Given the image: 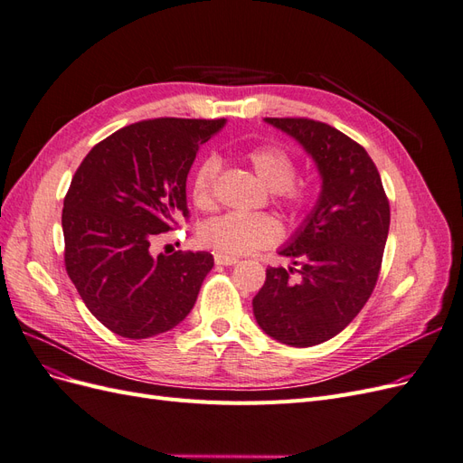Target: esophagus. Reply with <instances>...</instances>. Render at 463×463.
Returning a JSON list of instances; mask_svg holds the SVG:
<instances>
[{
    "instance_id": "esophagus-1",
    "label": "esophagus",
    "mask_w": 463,
    "mask_h": 463,
    "mask_svg": "<svg viewBox=\"0 0 463 463\" xmlns=\"http://www.w3.org/2000/svg\"><path fill=\"white\" fill-rule=\"evenodd\" d=\"M214 262L220 266H232L235 262H240V259L233 257V255H223V253H216L214 255Z\"/></svg>"
}]
</instances>
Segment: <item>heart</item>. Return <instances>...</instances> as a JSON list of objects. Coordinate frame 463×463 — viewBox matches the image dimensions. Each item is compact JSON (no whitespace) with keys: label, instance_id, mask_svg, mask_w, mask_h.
I'll return each mask as SVG.
<instances>
[{"label":"heart","instance_id":"1","mask_svg":"<svg viewBox=\"0 0 463 463\" xmlns=\"http://www.w3.org/2000/svg\"><path fill=\"white\" fill-rule=\"evenodd\" d=\"M245 160L272 189L276 197L293 213H303L313 203V193L305 184L296 181L298 160L293 154L279 145H259L245 152ZM220 172L216 156L203 158L191 175V201L193 204L208 210L214 206V187ZM282 226L270 214L226 213L210 218L201 226L199 237L206 247L216 249L223 255H247L253 250L274 245Z\"/></svg>","mask_w":463,"mask_h":463}]
</instances>
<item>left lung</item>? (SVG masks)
Returning a JSON list of instances; mask_svg holds the SVG:
<instances>
[{
  "mask_svg": "<svg viewBox=\"0 0 463 463\" xmlns=\"http://www.w3.org/2000/svg\"><path fill=\"white\" fill-rule=\"evenodd\" d=\"M311 154L320 197L279 255L299 266L266 269L253 299L259 326L274 340L309 347L326 342L352 322L371 298L381 274L390 228V204L381 174L359 143L332 125L307 118H264Z\"/></svg>",
  "mask_w": 463,
  "mask_h": 463,
  "instance_id": "1",
  "label": "left lung"
}]
</instances>
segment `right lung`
<instances>
[{
  "label": "right lung",
  "mask_w": 463,
  "mask_h": 463,
  "mask_svg": "<svg viewBox=\"0 0 463 463\" xmlns=\"http://www.w3.org/2000/svg\"><path fill=\"white\" fill-rule=\"evenodd\" d=\"M223 123L137 121L92 146L77 167L61 214L65 270L89 311L123 338L177 326L213 270L206 250L152 255L150 243L189 218L187 174Z\"/></svg>",
  "instance_id": "1"
}]
</instances>
